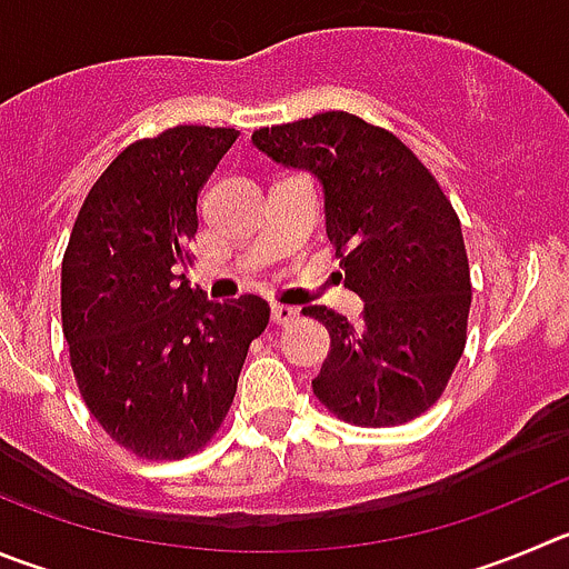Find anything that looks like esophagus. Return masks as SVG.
Instances as JSON below:
<instances>
[{
	"mask_svg": "<svg viewBox=\"0 0 569 569\" xmlns=\"http://www.w3.org/2000/svg\"><path fill=\"white\" fill-rule=\"evenodd\" d=\"M297 317H300V311L291 309V306H283V302H274V306H272V322H274V326H280V328L291 326Z\"/></svg>",
	"mask_w": 569,
	"mask_h": 569,
	"instance_id": "obj_1",
	"label": "esophagus"
}]
</instances>
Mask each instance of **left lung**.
<instances>
[{"label": "left lung", "mask_w": 569, "mask_h": 569, "mask_svg": "<svg viewBox=\"0 0 569 569\" xmlns=\"http://www.w3.org/2000/svg\"><path fill=\"white\" fill-rule=\"evenodd\" d=\"M274 162L306 168L326 193V232L359 322L302 309L331 350L311 381L328 412L353 427H398L443 396L466 348L471 274L463 232L427 164L392 131L348 111L258 129Z\"/></svg>", "instance_id": "obj_1"}]
</instances>
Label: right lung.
Returning <instances> with one entry per match:
<instances>
[{
  "instance_id": "1",
  "label": "right lung",
  "mask_w": 569,
  "mask_h": 569,
  "mask_svg": "<svg viewBox=\"0 0 569 569\" xmlns=\"http://www.w3.org/2000/svg\"><path fill=\"white\" fill-rule=\"evenodd\" d=\"M236 137L177 126L131 142L92 184L63 252L76 385L103 432L142 460H182L210 443L269 322L267 300L210 302L177 274L199 227V190Z\"/></svg>"
}]
</instances>
